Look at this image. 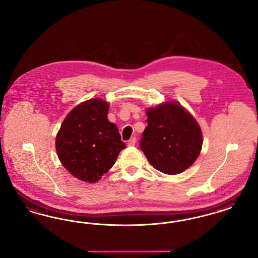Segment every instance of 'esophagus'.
<instances>
[{"mask_svg":"<svg viewBox=\"0 0 258 258\" xmlns=\"http://www.w3.org/2000/svg\"><path fill=\"white\" fill-rule=\"evenodd\" d=\"M135 143H136V138L135 137H132L128 142H127V145L128 146H135Z\"/></svg>","mask_w":258,"mask_h":258,"instance_id":"34e87169","label":"esophagus"}]
</instances>
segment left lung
<instances>
[{
	"label": "left lung",
	"instance_id": "left-lung-1",
	"mask_svg": "<svg viewBox=\"0 0 258 258\" xmlns=\"http://www.w3.org/2000/svg\"><path fill=\"white\" fill-rule=\"evenodd\" d=\"M148 125L140 140V149L159 171L175 175L197 160L203 143L196 119L174 101L147 109Z\"/></svg>",
	"mask_w": 258,
	"mask_h": 258
}]
</instances>
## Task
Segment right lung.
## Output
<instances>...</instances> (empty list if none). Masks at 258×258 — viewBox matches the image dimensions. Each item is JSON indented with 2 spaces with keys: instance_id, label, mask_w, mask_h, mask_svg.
Returning a JSON list of instances; mask_svg holds the SVG:
<instances>
[{
  "instance_id": "obj_1",
  "label": "right lung",
  "mask_w": 258,
  "mask_h": 258,
  "mask_svg": "<svg viewBox=\"0 0 258 258\" xmlns=\"http://www.w3.org/2000/svg\"><path fill=\"white\" fill-rule=\"evenodd\" d=\"M109 104L92 98L69 113L56 136L62 166L77 179L95 183L109 171L125 148L118 127L107 119Z\"/></svg>"
}]
</instances>
